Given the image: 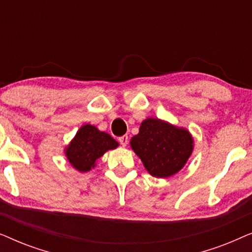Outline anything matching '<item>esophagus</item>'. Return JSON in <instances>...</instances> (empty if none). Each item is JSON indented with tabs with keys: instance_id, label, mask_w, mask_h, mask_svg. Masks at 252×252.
<instances>
[{
	"instance_id": "1",
	"label": "esophagus",
	"mask_w": 252,
	"mask_h": 252,
	"mask_svg": "<svg viewBox=\"0 0 252 252\" xmlns=\"http://www.w3.org/2000/svg\"><path fill=\"white\" fill-rule=\"evenodd\" d=\"M119 143L122 144L123 147H126L127 143H128V136L127 135H123L119 137Z\"/></svg>"
}]
</instances>
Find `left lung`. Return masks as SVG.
<instances>
[{"label":"left lung","instance_id":"obj_1","mask_svg":"<svg viewBox=\"0 0 252 252\" xmlns=\"http://www.w3.org/2000/svg\"><path fill=\"white\" fill-rule=\"evenodd\" d=\"M192 142L187 129L148 118L141 124L139 134L130 140V147L153 177L168 178L187 163L194 148Z\"/></svg>","mask_w":252,"mask_h":252}]
</instances>
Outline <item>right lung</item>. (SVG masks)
Returning <instances> with one entry per match:
<instances>
[{"label":"right lung","mask_w":252,"mask_h":252,"mask_svg":"<svg viewBox=\"0 0 252 252\" xmlns=\"http://www.w3.org/2000/svg\"><path fill=\"white\" fill-rule=\"evenodd\" d=\"M118 146L119 143L111 135L87 124L78 130L65 154L74 168L80 172H88L105 151Z\"/></svg>","instance_id":"add662e5"}]
</instances>
